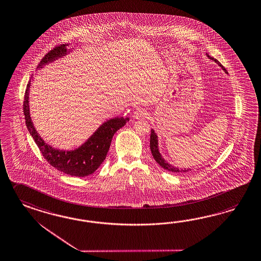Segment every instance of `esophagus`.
Masks as SVG:
<instances>
[{
  "label": "esophagus",
  "mask_w": 261,
  "mask_h": 261,
  "mask_svg": "<svg viewBox=\"0 0 261 261\" xmlns=\"http://www.w3.org/2000/svg\"><path fill=\"white\" fill-rule=\"evenodd\" d=\"M134 118L136 119H141V118H146L147 116V112L145 109H137L134 114Z\"/></svg>",
  "instance_id": "obj_1"
}]
</instances>
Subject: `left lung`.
Masks as SVG:
<instances>
[{"label":"left lung","mask_w":261,"mask_h":261,"mask_svg":"<svg viewBox=\"0 0 261 261\" xmlns=\"http://www.w3.org/2000/svg\"><path fill=\"white\" fill-rule=\"evenodd\" d=\"M206 56H207L210 60H214L216 63H218L222 68V70L225 73H227L225 68L223 67L218 60H214L213 58H211L207 54H206ZM150 150H151V153H152V156H153L154 160L156 161L160 165L161 167L165 168V169H167L168 171H172L174 173H187L189 170H191L189 168H179V167L171 166L170 164H168L167 161L163 158L162 154L159 151V147H158V136H157V134H155L153 128L151 129V134H150Z\"/></svg>","instance_id":"obj_1"}]
</instances>
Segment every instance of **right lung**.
I'll return each mask as SVG.
<instances>
[{
	"mask_svg": "<svg viewBox=\"0 0 261 261\" xmlns=\"http://www.w3.org/2000/svg\"><path fill=\"white\" fill-rule=\"evenodd\" d=\"M68 44H62L55 47L53 50L43 57L40 60L38 69H41L47 64L53 62L70 53L67 49ZM31 86V80L27 84L24 101H23V114L25 118L27 129L33 137L35 143L40 148V152L44 159L52 166L63 173L75 176V177H86L99 167L101 164L106 159L111 142L114 134L126 125L129 118L115 117L104 122L98 127L93 135L88 138L87 141L82 144L81 147L73 150L58 149L48 145L38 134L36 127L30 116L29 110V91Z\"/></svg>",
	"mask_w": 261,
	"mask_h": 261,
	"instance_id": "add662e5",
	"label": "right lung"
}]
</instances>
